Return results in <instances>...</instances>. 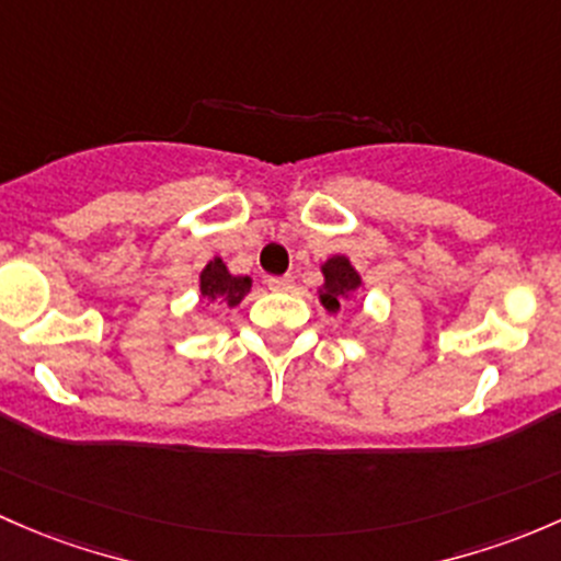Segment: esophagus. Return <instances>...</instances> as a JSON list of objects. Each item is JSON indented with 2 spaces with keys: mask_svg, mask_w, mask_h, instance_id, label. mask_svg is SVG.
Wrapping results in <instances>:
<instances>
[{
  "mask_svg": "<svg viewBox=\"0 0 561 561\" xmlns=\"http://www.w3.org/2000/svg\"><path fill=\"white\" fill-rule=\"evenodd\" d=\"M270 291H291L294 278L291 275H278V278H267Z\"/></svg>",
  "mask_w": 561,
  "mask_h": 561,
  "instance_id": "1",
  "label": "esophagus"
}]
</instances>
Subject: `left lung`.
Instances as JSON below:
<instances>
[{
  "instance_id": "8db88e82",
  "label": "left lung",
  "mask_w": 561,
  "mask_h": 561,
  "mask_svg": "<svg viewBox=\"0 0 561 561\" xmlns=\"http://www.w3.org/2000/svg\"><path fill=\"white\" fill-rule=\"evenodd\" d=\"M323 286L319 288V299L329 313H337L340 302L362 288V275L356 273L348 256H332L321 264Z\"/></svg>"
}]
</instances>
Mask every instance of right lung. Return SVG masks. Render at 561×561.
Segmentation results:
<instances>
[{"mask_svg": "<svg viewBox=\"0 0 561 561\" xmlns=\"http://www.w3.org/2000/svg\"><path fill=\"white\" fill-rule=\"evenodd\" d=\"M251 291V278L248 275H232L224 264L221 256L210 259L199 273V294L207 305L216 308H238L242 297Z\"/></svg>", "mask_w": 561, "mask_h": 561, "instance_id": "obj_1", "label": "right lung"}]
</instances>
